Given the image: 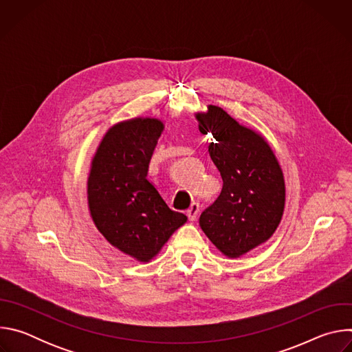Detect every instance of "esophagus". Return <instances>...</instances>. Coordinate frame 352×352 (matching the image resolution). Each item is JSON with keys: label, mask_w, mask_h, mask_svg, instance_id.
Masks as SVG:
<instances>
[{"label": "esophagus", "mask_w": 352, "mask_h": 352, "mask_svg": "<svg viewBox=\"0 0 352 352\" xmlns=\"http://www.w3.org/2000/svg\"><path fill=\"white\" fill-rule=\"evenodd\" d=\"M199 212H200V206H199V204L193 202V204L190 205V208L188 209L186 214H188V217H189V220H190V221H195V220L197 219V216H199Z\"/></svg>", "instance_id": "34e87169"}]
</instances>
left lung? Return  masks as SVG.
Masks as SVG:
<instances>
[{
	"label": "left lung",
	"mask_w": 352,
	"mask_h": 352,
	"mask_svg": "<svg viewBox=\"0 0 352 352\" xmlns=\"http://www.w3.org/2000/svg\"><path fill=\"white\" fill-rule=\"evenodd\" d=\"M199 131L213 135L209 155L223 178L216 202L200 214V228L228 258L266 242L278 227L285 204L281 167L262 135L223 109L197 113Z\"/></svg>",
	"instance_id": "left-lung-1"
}]
</instances>
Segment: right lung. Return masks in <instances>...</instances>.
<instances>
[{"label": "right lung", "instance_id": "1", "mask_svg": "<svg viewBox=\"0 0 352 352\" xmlns=\"http://www.w3.org/2000/svg\"><path fill=\"white\" fill-rule=\"evenodd\" d=\"M164 124L133 118L111 126L100 142L87 178V204L97 230L139 262L153 259L186 216L171 210L147 179Z\"/></svg>", "mask_w": 352, "mask_h": 352}]
</instances>
